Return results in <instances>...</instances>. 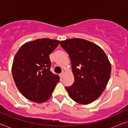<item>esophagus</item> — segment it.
Returning <instances> with one entry per match:
<instances>
[{
  "instance_id": "esophagus-1",
  "label": "esophagus",
  "mask_w": 128,
  "mask_h": 128,
  "mask_svg": "<svg viewBox=\"0 0 128 128\" xmlns=\"http://www.w3.org/2000/svg\"><path fill=\"white\" fill-rule=\"evenodd\" d=\"M64 72H62V73H60V78H64Z\"/></svg>"
}]
</instances>
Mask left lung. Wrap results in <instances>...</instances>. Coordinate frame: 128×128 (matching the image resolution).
<instances>
[{
    "label": "left lung",
    "instance_id": "8db88e82",
    "mask_svg": "<svg viewBox=\"0 0 128 128\" xmlns=\"http://www.w3.org/2000/svg\"><path fill=\"white\" fill-rule=\"evenodd\" d=\"M60 45L69 54L74 78L73 85L65 87L69 97L78 104H90L106 88L111 75V63L101 47L86 40H66Z\"/></svg>",
    "mask_w": 128,
    "mask_h": 128
}]
</instances>
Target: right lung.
Returning a JSON list of instances; mask_svg holds the SVG:
<instances>
[{
    "label": "right lung",
    "instance_id": "add662e5",
    "mask_svg": "<svg viewBox=\"0 0 128 128\" xmlns=\"http://www.w3.org/2000/svg\"><path fill=\"white\" fill-rule=\"evenodd\" d=\"M60 41L42 38L27 42L17 52L12 64L16 85L23 96L36 103H42L51 97L59 77L50 71L49 55Z\"/></svg>",
    "mask_w": 128,
    "mask_h": 128
}]
</instances>
